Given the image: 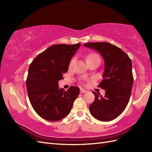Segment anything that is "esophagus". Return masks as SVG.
Segmentation results:
<instances>
[{
	"mask_svg": "<svg viewBox=\"0 0 152 152\" xmlns=\"http://www.w3.org/2000/svg\"><path fill=\"white\" fill-rule=\"evenodd\" d=\"M87 92V91L86 89H80V93H86Z\"/></svg>",
	"mask_w": 152,
	"mask_h": 152,
	"instance_id": "obj_1",
	"label": "esophagus"
}]
</instances>
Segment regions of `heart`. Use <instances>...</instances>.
Returning <instances> with one entry per match:
<instances>
[{
    "mask_svg": "<svg viewBox=\"0 0 152 152\" xmlns=\"http://www.w3.org/2000/svg\"><path fill=\"white\" fill-rule=\"evenodd\" d=\"M99 57L97 55H96V54H90V55H89V56H88V57H87V61L88 60H89V59H91V58H93V57ZM75 62V59H72V61H70V66H72V65H73V64H74V63Z\"/></svg>",
    "mask_w": 152,
    "mask_h": 152,
    "instance_id": "b5f03b06",
    "label": "heart"
}]
</instances>
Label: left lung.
Wrapping results in <instances>:
<instances>
[{
  "label": "left lung",
  "mask_w": 152,
  "mask_h": 152,
  "mask_svg": "<svg viewBox=\"0 0 152 152\" xmlns=\"http://www.w3.org/2000/svg\"><path fill=\"white\" fill-rule=\"evenodd\" d=\"M83 46L99 51L104 61L103 80L99 87L105 90V95L93 91L95 99L89 111L100 121L113 120L124 111L129 101L133 85L131 60L121 49L108 42L86 43Z\"/></svg>",
  "instance_id": "8db88e82"
}]
</instances>
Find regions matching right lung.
Here are the masks:
<instances>
[{
    "instance_id": "obj_1",
    "label": "right lung",
    "mask_w": 152,
    "mask_h": 152,
    "mask_svg": "<svg viewBox=\"0 0 152 152\" xmlns=\"http://www.w3.org/2000/svg\"><path fill=\"white\" fill-rule=\"evenodd\" d=\"M81 44H55L38 54L29 65L26 86L33 109L41 118L57 121L65 118L80 93L78 87L65 91L58 82L63 79Z\"/></svg>"
}]
</instances>
